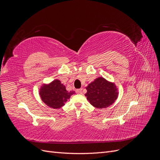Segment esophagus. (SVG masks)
Returning <instances> with one entry per match:
<instances>
[{
	"label": "esophagus",
	"mask_w": 160,
	"mask_h": 160,
	"mask_svg": "<svg viewBox=\"0 0 160 160\" xmlns=\"http://www.w3.org/2000/svg\"><path fill=\"white\" fill-rule=\"evenodd\" d=\"M77 93L78 94H81L82 93V89H77L76 90Z\"/></svg>",
	"instance_id": "34e87169"
}]
</instances>
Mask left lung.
<instances>
[{"instance_id":"left-lung-1","label":"left lung","mask_w":160,"mask_h":160,"mask_svg":"<svg viewBox=\"0 0 160 160\" xmlns=\"http://www.w3.org/2000/svg\"><path fill=\"white\" fill-rule=\"evenodd\" d=\"M85 93L89 103L97 108H105L112 105L118 98V89L114 83L99 77L86 88Z\"/></svg>"}]
</instances>
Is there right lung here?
I'll use <instances>...</instances> for the list:
<instances>
[{
	"mask_svg": "<svg viewBox=\"0 0 160 160\" xmlns=\"http://www.w3.org/2000/svg\"><path fill=\"white\" fill-rule=\"evenodd\" d=\"M74 93L75 92L73 91H67L65 86L57 79L49 85H44L40 89L42 101L53 109H59L63 106L71 95Z\"/></svg>",
	"mask_w": 160,
	"mask_h": 160,
	"instance_id": "add662e5",
	"label": "right lung"
}]
</instances>
